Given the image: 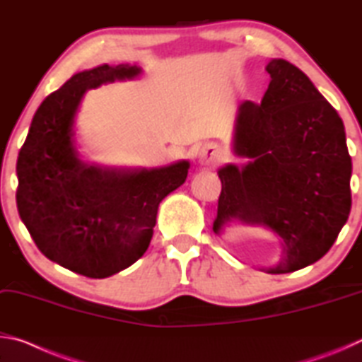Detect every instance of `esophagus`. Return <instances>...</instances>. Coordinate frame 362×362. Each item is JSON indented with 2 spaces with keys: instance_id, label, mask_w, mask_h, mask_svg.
Instances as JSON below:
<instances>
[{
  "instance_id": "obj_1",
  "label": "esophagus",
  "mask_w": 362,
  "mask_h": 362,
  "mask_svg": "<svg viewBox=\"0 0 362 362\" xmlns=\"http://www.w3.org/2000/svg\"><path fill=\"white\" fill-rule=\"evenodd\" d=\"M222 159V150L216 144H207L199 150L201 164H217Z\"/></svg>"
}]
</instances>
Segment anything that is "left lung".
Instances as JSON below:
<instances>
[{
	"mask_svg": "<svg viewBox=\"0 0 362 362\" xmlns=\"http://www.w3.org/2000/svg\"><path fill=\"white\" fill-rule=\"evenodd\" d=\"M262 103L238 107L233 153L249 161L218 169L214 233L240 222L278 236L281 259L262 272H297L332 247L351 209V158L335 108L296 65L269 60Z\"/></svg>",
	"mask_w": 362,
	"mask_h": 362,
	"instance_id": "8db88e82",
	"label": "left lung"
}]
</instances>
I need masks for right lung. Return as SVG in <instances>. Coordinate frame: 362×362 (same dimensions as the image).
<instances>
[{
    "label": "right lung",
    "mask_w": 362,
    "mask_h": 362,
    "mask_svg": "<svg viewBox=\"0 0 362 362\" xmlns=\"http://www.w3.org/2000/svg\"><path fill=\"white\" fill-rule=\"evenodd\" d=\"M142 75L137 65H99L47 95L17 158V209L49 260L88 278H108L148 249L159 203L187 180L189 163L108 168L79 156L75 121L84 94Z\"/></svg>",
    "instance_id": "right-lung-1"
}]
</instances>
